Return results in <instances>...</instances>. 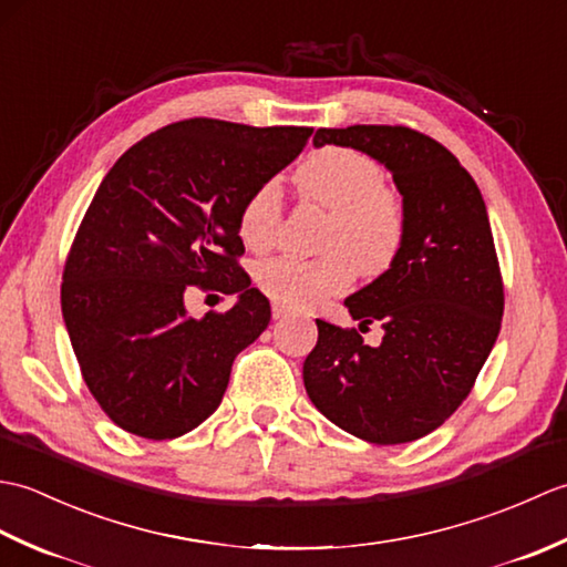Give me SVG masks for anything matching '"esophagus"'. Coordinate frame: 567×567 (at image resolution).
Wrapping results in <instances>:
<instances>
[{"label": "esophagus", "mask_w": 567, "mask_h": 567, "mask_svg": "<svg viewBox=\"0 0 567 567\" xmlns=\"http://www.w3.org/2000/svg\"><path fill=\"white\" fill-rule=\"evenodd\" d=\"M272 317L275 319H287V317H290V307H285L280 302H272Z\"/></svg>", "instance_id": "esophagus-1"}]
</instances>
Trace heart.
I'll use <instances>...</instances> for the list:
<instances>
[{"label":"heart","instance_id":"1","mask_svg":"<svg viewBox=\"0 0 567 567\" xmlns=\"http://www.w3.org/2000/svg\"><path fill=\"white\" fill-rule=\"evenodd\" d=\"M382 167L370 155L323 146L307 155L295 185L331 212L315 258L280 256L258 265L256 280L275 302L307 309L327 302L360 275H380L404 244L406 219L400 197L382 185ZM280 228V199L272 185L258 187L240 209L238 234L252 250H268Z\"/></svg>","mask_w":567,"mask_h":567}]
</instances>
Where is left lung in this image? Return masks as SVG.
I'll list each match as a JSON object with an SVG mask.
<instances>
[{"label": "left lung", "instance_id": "8db88e82", "mask_svg": "<svg viewBox=\"0 0 567 567\" xmlns=\"http://www.w3.org/2000/svg\"><path fill=\"white\" fill-rule=\"evenodd\" d=\"M343 146L388 167L406 231L394 262L346 299L360 331L317 319L305 360L309 400L336 426L394 445L439 429L473 390L497 341L504 292L485 199L455 155L406 126L319 128L315 148Z\"/></svg>", "mask_w": 567, "mask_h": 567}]
</instances>
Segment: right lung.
I'll use <instances>...</instances> for the list:
<instances>
[{
  "instance_id": "obj_1",
  "label": "right lung",
  "mask_w": 567,
  "mask_h": 567,
  "mask_svg": "<svg viewBox=\"0 0 567 567\" xmlns=\"http://www.w3.org/2000/svg\"><path fill=\"white\" fill-rule=\"evenodd\" d=\"M311 131L187 118L131 146L104 175L63 272V319L82 378L116 426L165 441L221 404L236 355L270 323L238 268L246 199L290 165ZM192 286L238 293L192 320Z\"/></svg>"
}]
</instances>
